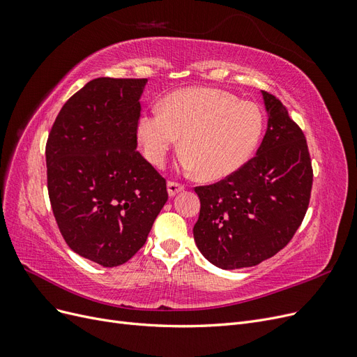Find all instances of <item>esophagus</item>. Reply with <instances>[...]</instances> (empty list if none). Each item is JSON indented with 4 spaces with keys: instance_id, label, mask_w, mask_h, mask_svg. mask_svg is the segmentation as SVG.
Instances as JSON below:
<instances>
[{
    "instance_id": "esophagus-1",
    "label": "esophagus",
    "mask_w": 357,
    "mask_h": 357,
    "mask_svg": "<svg viewBox=\"0 0 357 357\" xmlns=\"http://www.w3.org/2000/svg\"><path fill=\"white\" fill-rule=\"evenodd\" d=\"M185 189V185H181L178 181H168V195L169 197H176L178 192Z\"/></svg>"
}]
</instances>
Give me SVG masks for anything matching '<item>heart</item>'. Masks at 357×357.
Returning <instances> with one entry per match:
<instances>
[{
  "label": "heart",
  "mask_w": 357,
  "mask_h": 357,
  "mask_svg": "<svg viewBox=\"0 0 357 357\" xmlns=\"http://www.w3.org/2000/svg\"><path fill=\"white\" fill-rule=\"evenodd\" d=\"M264 132L256 104L213 88H186L165 96L160 110L138 119L137 137L150 164L160 167L181 138L186 169L204 180L234 174L252 158Z\"/></svg>",
  "instance_id": "1"
}]
</instances>
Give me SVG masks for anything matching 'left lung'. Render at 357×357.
<instances>
[{
	"label": "left lung",
	"mask_w": 357,
	"mask_h": 357,
	"mask_svg": "<svg viewBox=\"0 0 357 357\" xmlns=\"http://www.w3.org/2000/svg\"><path fill=\"white\" fill-rule=\"evenodd\" d=\"M268 129L256 156L234 174L197 186L193 236L222 269L255 266L294 238L307 213L312 168L307 139L277 96L262 91Z\"/></svg>",
	"instance_id": "obj_1"
}]
</instances>
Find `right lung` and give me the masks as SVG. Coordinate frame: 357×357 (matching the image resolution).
Returning <instances> with one entry per match:
<instances>
[{
  "label": "right lung",
  "instance_id": "obj_1",
  "mask_svg": "<svg viewBox=\"0 0 357 357\" xmlns=\"http://www.w3.org/2000/svg\"><path fill=\"white\" fill-rule=\"evenodd\" d=\"M147 79H93L63 104L46 144L47 190L73 252L107 268L128 262L168 199L137 150Z\"/></svg>",
  "mask_w": 357,
  "mask_h": 357
}]
</instances>
